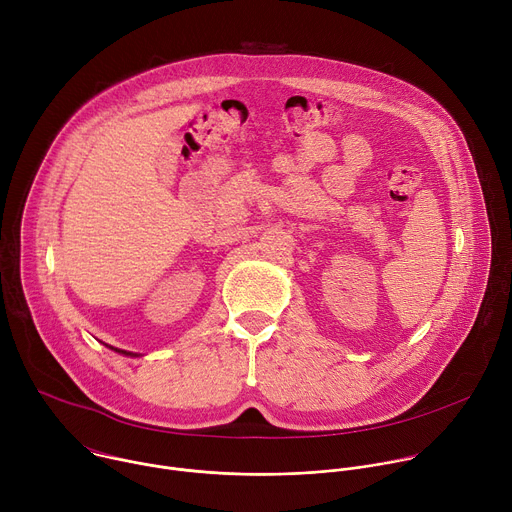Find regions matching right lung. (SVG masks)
Instances as JSON below:
<instances>
[{"label":"right lung","mask_w":512,"mask_h":512,"mask_svg":"<svg viewBox=\"0 0 512 512\" xmlns=\"http://www.w3.org/2000/svg\"><path fill=\"white\" fill-rule=\"evenodd\" d=\"M111 350H115V352H119V354H123V356H131V358H137V356H141V354H137V352H127V350H121V348H113V346H109Z\"/></svg>","instance_id":"obj_1"}]
</instances>
